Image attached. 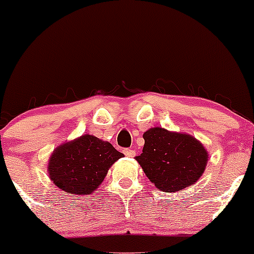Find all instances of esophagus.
Returning a JSON list of instances; mask_svg holds the SVG:
<instances>
[{"instance_id":"esophagus-1","label":"esophagus","mask_w":254,"mask_h":254,"mask_svg":"<svg viewBox=\"0 0 254 254\" xmlns=\"http://www.w3.org/2000/svg\"><path fill=\"white\" fill-rule=\"evenodd\" d=\"M123 153L125 154V156H127V157H133L136 155V151L133 149H124Z\"/></svg>"}]
</instances>
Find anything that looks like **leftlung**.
I'll list each match as a JSON object with an SVG mask.
<instances>
[{
  "label": "left lung",
  "mask_w": 254,
  "mask_h": 254,
  "mask_svg": "<svg viewBox=\"0 0 254 254\" xmlns=\"http://www.w3.org/2000/svg\"><path fill=\"white\" fill-rule=\"evenodd\" d=\"M143 150L136 160L159 190L180 191L202 177L209 154L194 137L151 127L143 133Z\"/></svg>",
  "instance_id": "obj_1"
}]
</instances>
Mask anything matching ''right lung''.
Here are the masks:
<instances>
[{
    "mask_svg": "<svg viewBox=\"0 0 254 254\" xmlns=\"http://www.w3.org/2000/svg\"><path fill=\"white\" fill-rule=\"evenodd\" d=\"M123 156L109 142L87 133L58 145L49 160V176L66 193L90 194L104 182L111 166Z\"/></svg>",
    "mask_w": 254,
    "mask_h": 254,
    "instance_id": "1",
    "label": "right lung"
}]
</instances>
